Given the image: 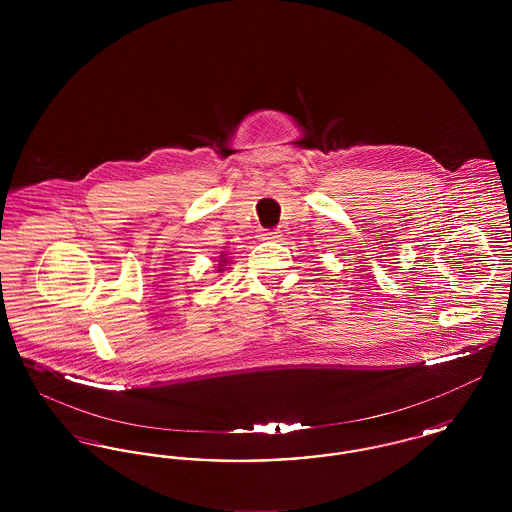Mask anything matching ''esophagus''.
<instances>
[{
  "instance_id": "esophagus-1",
  "label": "esophagus",
  "mask_w": 512,
  "mask_h": 512,
  "mask_svg": "<svg viewBox=\"0 0 512 512\" xmlns=\"http://www.w3.org/2000/svg\"><path fill=\"white\" fill-rule=\"evenodd\" d=\"M261 238H265V240L280 238V230H276V228H272V230H261Z\"/></svg>"
}]
</instances>
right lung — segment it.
Here are the masks:
<instances>
[{"label": "right lung", "mask_w": 512, "mask_h": 512, "mask_svg": "<svg viewBox=\"0 0 512 512\" xmlns=\"http://www.w3.org/2000/svg\"><path fill=\"white\" fill-rule=\"evenodd\" d=\"M222 263H224V259H222ZM220 270H222V268H220Z\"/></svg>", "instance_id": "right-lung-1"}]
</instances>
